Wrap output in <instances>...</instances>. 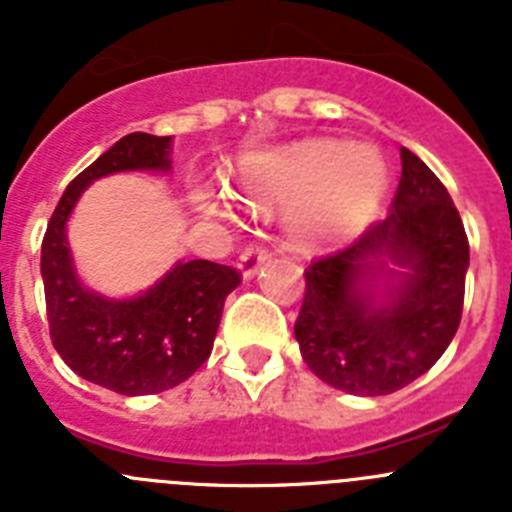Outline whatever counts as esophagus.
Instances as JSON below:
<instances>
[{
	"label": "esophagus",
	"mask_w": 512,
	"mask_h": 512,
	"mask_svg": "<svg viewBox=\"0 0 512 512\" xmlns=\"http://www.w3.org/2000/svg\"><path fill=\"white\" fill-rule=\"evenodd\" d=\"M269 256H271V248L266 246V243H253V246H248L246 251L241 253V261H238L243 277L251 279L253 274L259 271V266L269 259Z\"/></svg>",
	"instance_id": "esophagus-1"
}]
</instances>
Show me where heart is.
<instances>
[{
	"label": "heart",
	"instance_id": "obj_1",
	"mask_svg": "<svg viewBox=\"0 0 512 512\" xmlns=\"http://www.w3.org/2000/svg\"><path fill=\"white\" fill-rule=\"evenodd\" d=\"M390 171L369 143L312 138L243 161L238 192L253 210L292 207L289 233L305 248L354 238L382 205ZM210 217H230L225 202L202 197Z\"/></svg>",
	"mask_w": 512,
	"mask_h": 512
}]
</instances>
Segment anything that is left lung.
<instances>
[{"label":"left lung","instance_id":"1","mask_svg":"<svg viewBox=\"0 0 512 512\" xmlns=\"http://www.w3.org/2000/svg\"><path fill=\"white\" fill-rule=\"evenodd\" d=\"M402 176L390 215L351 246L305 269L295 323L312 374L348 395H392L425 374L461 323L469 241L459 210L436 174L402 148ZM405 265L391 302L371 300L369 278L391 273L381 256Z\"/></svg>","mask_w":512,"mask_h":512}]
</instances>
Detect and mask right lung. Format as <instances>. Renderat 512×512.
<instances>
[{"label": "right lung", "mask_w": 512, "mask_h": 512, "mask_svg": "<svg viewBox=\"0 0 512 512\" xmlns=\"http://www.w3.org/2000/svg\"><path fill=\"white\" fill-rule=\"evenodd\" d=\"M169 148V135L130 133L117 140L66 187L40 248L53 348L79 377L128 397L187 382L210 359L225 297L241 284V271L205 259L179 261L135 300H104L76 279L66 220L81 192L115 171H169Z\"/></svg>", "instance_id": "right-lung-1"}]
</instances>
